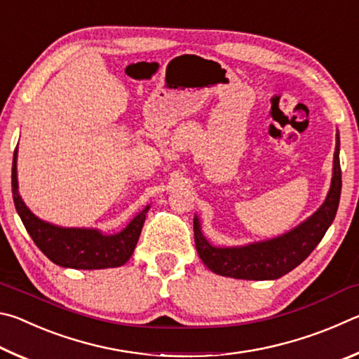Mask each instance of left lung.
I'll return each mask as SVG.
<instances>
[{
  "instance_id": "1",
  "label": "left lung",
  "mask_w": 359,
  "mask_h": 359,
  "mask_svg": "<svg viewBox=\"0 0 359 359\" xmlns=\"http://www.w3.org/2000/svg\"><path fill=\"white\" fill-rule=\"evenodd\" d=\"M342 171L339 161V135L334 151L331 188L323 205L291 233L241 248H217L204 239L198 218L193 220L194 244L199 258L218 276L245 280H274L299 266L323 239L339 208Z\"/></svg>"
}]
</instances>
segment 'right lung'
I'll use <instances>...</instances> for the list:
<instances>
[{"instance_id": "add662e5", "label": "right lung", "mask_w": 359, "mask_h": 359, "mask_svg": "<svg viewBox=\"0 0 359 359\" xmlns=\"http://www.w3.org/2000/svg\"><path fill=\"white\" fill-rule=\"evenodd\" d=\"M17 149L12 161V196L23 224L39 250L53 263L72 269H106L123 266L131 258L145 222V208L121 233L102 236L95 229L58 228L28 210L17 190Z\"/></svg>"}]
</instances>
